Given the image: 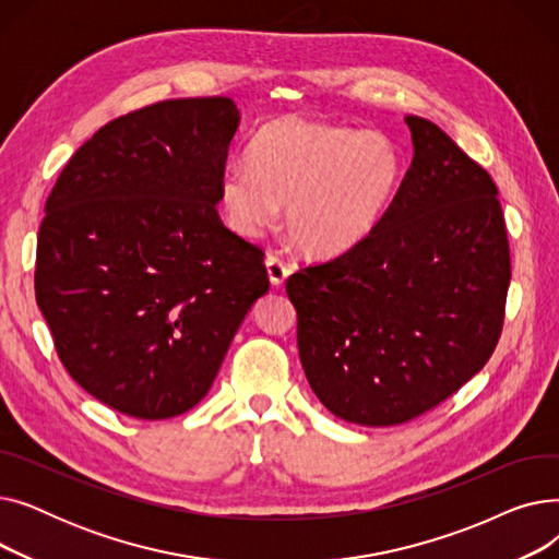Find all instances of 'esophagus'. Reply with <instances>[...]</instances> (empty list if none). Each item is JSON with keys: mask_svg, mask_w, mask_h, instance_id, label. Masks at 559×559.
<instances>
[{"mask_svg": "<svg viewBox=\"0 0 559 559\" xmlns=\"http://www.w3.org/2000/svg\"><path fill=\"white\" fill-rule=\"evenodd\" d=\"M264 267H267V276L274 287H281L285 283V278L289 276V267L287 264H283L276 255H267V260H264Z\"/></svg>", "mask_w": 559, "mask_h": 559, "instance_id": "1", "label": "esophagus"}]
</instances>
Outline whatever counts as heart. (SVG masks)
<instances>
[{
  "label": "heart",
  "mask_w": 559,
  "mask_h": 559,
  "mask_svg": "<svg viewBox=\"0 0 559 559\" xmlns=\"http://www.w3.org/2000/svg\"><path fill=\"white\" fill-rule=\"evenodd\" d=\"M405 163L383 133L314 117L285 115L264 124L249 160L219 176V201L233 230L255 235L276 219L304 253L335 258L360 247L385 219Z\"/></svg>",
  "instance_id": "obj_1"
}]
</instances>
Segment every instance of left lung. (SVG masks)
<instances>
[{
	"label": "left lung",
	"mask_w": 559,
	"mask_h": 559,
	"mask_svg": "<svg viewBox=\"0 0 559 559\" xmlns=\"http://www.w3.org/2000/svg\"><path fill=\"white\" fill-rule=\"evenodd\" d=\"M415 156L369 238L287 278L317 399L344 421L396 426L455 394L493 354L510 247L491 176L407 115Z\"/></svg>",
	"instance_id": "left-lung-1"
}]
</instances>
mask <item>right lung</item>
Returning <instances> with one entry per match:
<instances>
[{"label": "right lung", "mask_w": 559, "mask_h": 559, "mask_svg": "<svg viewBox=\"0 0 559 559\" xmlns=\"http://www.w3.org/2000/svg\"><path fill=\"white\" fill-rule=\"evenodd\" d=\"M238 127L228 97L117 117L70 158L45 203L38 308L68 373L117 413H188L267 295L262 251L217 215Z\"/></svg>", "instance_id": "obj_1"}]
</instances>
